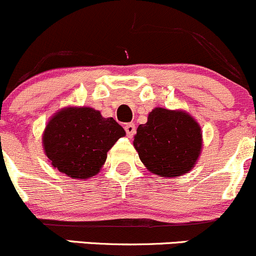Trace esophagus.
I'll return each mask as SVG.
<instances>
[{
  "mask_svg": "<svg viewBox=\"0 0 256 256\" xmlns=\"http://www.w3.org/2000/svg\"><path fill=\"white\" fill-rule=\"evenodd\" d=\"M124 129H126V133H127L128 138H132V136L136 134V126H134L133 123H128V124H126Z\"/></svg>",
  "mask_w": 256,
  "mask_h": 256,
  "instance_id": "obj_1",
  "label": "esophagus"
}]
</instances>
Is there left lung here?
Segmentation results:
<instances>
[{
	"label": "left lung",
	"mask_w": 256,
	"mask_h": 256,
	"mask_svg": "<svg viewBox=\"0 0 256 256\" xmlns=\"http://www.w3.org/2000/svg\"><path fill=\"white\" fill-rule=\"evenodd\" d=\"M134 148L144 166L162 176H183L196 164L202 130L188 113L156 108L134 136Z\"/></svg>",
	"instance_id": "8db88e82"
}]
</instances>
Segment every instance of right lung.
<instances>
[{
  "mask_svg": "<svg viewBox=\"0 0 256 256\" xmlns=\"http://www.w3.org/2000/svg\"><path fill=\"white\" fill-rule=\"evenodd\" d=\"M113 118H103L93 108H66L56 113L43 134V146L52 166L74 179L96 176L107 152L124 136Z\"/></svg>",
  "mask_w": 256,
  "mask_h": 256,
  "instance_id": "add662e5",
  "label": "right lung"
}]
</instances>
